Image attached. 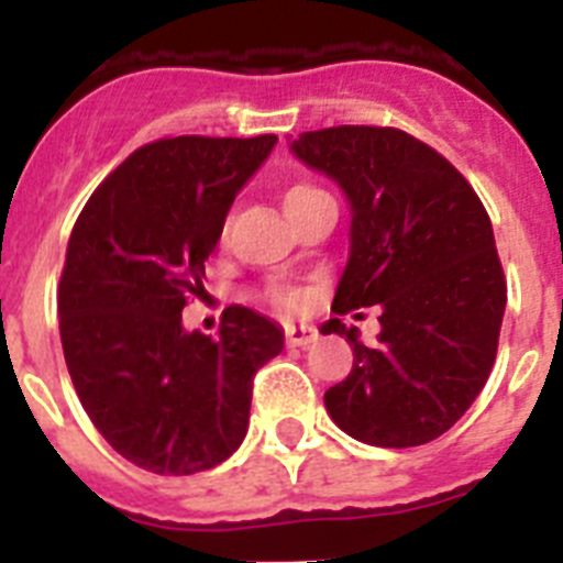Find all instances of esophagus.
Segmentation results:
<instances>
[{
  "label": "esophagus",
  "mask_w": 563,
  "mask_h": 563,
  "mask_svg": "<svg viewBox=\"0 0 563 563\" xmlns=\"http://www.w3.org/2000/svg\"><path fill=\"white\" fill-rule=\"evenodd\" d=\"M316 338H318L316 327H307V324L285 327V341L290 343V346H310V343H316Z\"/></svg>",
  "instance_id": "esophagus-1"
}]
</instances>
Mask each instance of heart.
Masks as SVG:
<instances>
[{
	"label": "heart",
	"instance_id": "obj_1",
	"mask_svg": "<svg viewBox=\"0 0 563 563\" xmlns=\"http://www.w3.org/2000/svg\"><path fill=\"white\" fill-rule=\"evenodd\" d=\"M316 194H324V191H321L318 186H312V183H290V186L285 188V208L296 206V202L301 200H310V197H316ZM271 301L278 307H285V310H296V307H301V296L292 290H273Z\"/></svg>",
	"mask_w": 563,
	"mask_h": 563
}]
</instances>
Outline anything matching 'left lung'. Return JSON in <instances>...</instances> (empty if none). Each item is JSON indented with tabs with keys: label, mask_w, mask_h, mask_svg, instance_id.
Wrapping results in <instances>:
<instances>
[{
	"label": "left lung",
	"mask_w": 563,
	"mask_h": 563,
	"mask_svg": "<svg viewBox=\"0 0 563 563\" xmlns=\"http://www.w3.org/2000/svg\"><path fill=\"white\" fill-rule=\"evenodd\" d=\"M290 148L350 197V262L332 312L380 310L375 346L341 318L321 327L346 335L355 355L327 389V411L366 445L437 440L485 389L499 346L507 282L485 206L437 148L402 129H316Z\"/></svg>",
	"instance_id": "8db88e82"
}]
</instances>
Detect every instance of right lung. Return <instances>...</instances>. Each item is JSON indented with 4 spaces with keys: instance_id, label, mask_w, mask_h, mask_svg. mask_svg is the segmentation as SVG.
Wrapping results in <instances>:
<instances>
[{
    "instance_id": "add662e5",
    "label": "right lung",
    "mask_w": 563,
    "mask_h": 563,
    "mask_svg": "<svg viewBox=\"0 0 563 563\" xmlns=\"http://www.w3.org/2000/svg\"><path fill=\"white\" fill-rule=\"evenodd\" d=\"M276 134L161 137L92 191L58 282L64 361L84 411L121 456L188 476L225 462L251 420L253 377L285 335L247 307L220 338L183 330L228 208Z\"/></svg>"
}]
</instances>
